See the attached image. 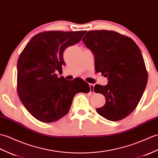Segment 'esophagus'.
<instances>
[{
  "instance_id": "obj_1",
  "label": "esophagus",
  "mask_w": 158,
  "mask_h": 158,
  "mask_svg": "<svg viewBox=\"0 0 158 158\" xmlns=\"http://www.w3.org/2000/svg\"><path fill=\"white\" fill-rule=\"evenodd\" d=\"M89 87H90V93L91 94H93L94 92V84H89Z\"/></svg>"
}]
</instances>
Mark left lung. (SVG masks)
Segmentation results:
<instances>
[{"label": "left lung", "instance_id": "1", "mask_svg": "<svg viewBox=\"0 0 158 158\" xmlns=\"http://www.w3.org/2000/svg\"><path fill=\"white\" fill-rule=\"evenodd\" d=\"M83 42L94 54L96 72L108 80L106 85L94 88L106 98L98 113L111 121L126 118L137 108L148 79L140 49L131 38L114 31H89Z\"/></svg>", "mask_w": 158, "mask_h": 158}]
</instances>
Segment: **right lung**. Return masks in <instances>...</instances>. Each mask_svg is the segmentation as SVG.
<instances>
[{
	"instance_id": "add662e5",
	"label": "right lung",
	"mask_w": 158,
	"mask_h": 158,
	"mask_svg": "<svg viewBox=\"0 0 158 158\" xmlns=\"http://www.w3.org/2000/svg\"><path fill=\"white\" fill-rule=\"evenodd\" d=\"M86 31H48L39 33L24 48L17 62V90L22 104L35 118L52 123L65 116L73 98L88 93V83L80 78L58 77L62 72L64 50L78 43ZM79 86L84 89H80Z\"/></svg>"
}]
</instances>
